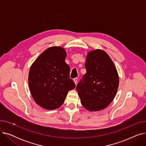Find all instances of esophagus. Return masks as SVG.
Listing matches in <instances>:
<instances>
[{
  "label": "esophagus",
  "mask_w": 146,
  "mask_h": 146,
  "mask_svg": "<svg viewBox=\"0 0 146 146\" xmlns=\"http://www.w3.org/2000/svg\"><path fill=\"white\" fill-rule=\"evenodd\" d=\"M74 83H75V85H76L78 84V78H74Z\"/></svg>",
  "instance_id": "1"
}]
</instances>
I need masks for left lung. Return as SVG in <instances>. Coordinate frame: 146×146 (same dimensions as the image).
<instances>
[{
	"instance_id": "8db88e82",
	"label": "left lung",
	"mask_w": 146,
	"mask_h": 146,
	"mask_svg": "<svg viewBox=\"0 0 146 146\" xmlns=\"http://www.w3.org/2000/svg\"><path fill=\"white\" fill-rule=\"evenodd\" d=\"M85 66L86 73L76 86L81 104L90 111L103 110L116 95L119 85L117 69L101 50L89 52Z\"/></svg>"
}]
</instances>
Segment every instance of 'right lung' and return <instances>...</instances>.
I'll return each mask as SVG.
<instances>
[{
    "mask_svg": "<svg viewBox=\"0 0 146 146\" xmlns=\"http://www.w3.org/2000/svg\"><path fill=\"white\" fill-rule=\"evenodd\" d=\"M66 52L60 47L45 50L30 68L28 83L35 102L52 110L61 106L68 92L75 88L70 78V67L65 62Z\"/></svg>",
    "mask_w": 146,
    "mask_h": 146,
    "instance_id": "right-lung-1",
    "label": "right lung"
}]
</instances>
